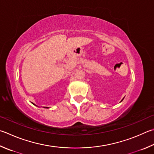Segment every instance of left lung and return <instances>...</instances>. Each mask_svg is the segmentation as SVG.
I'll use <instances>...</instances> for the list:
<instances>
[{"instance_id": "1", "label": "left lung", "mask_w": 154, "mask_h": 154, "mask_svg": "<svg viewBox=\"0 0 154 154\" xmlns=\"http://www.w3.org/2000/svg\"><path fill=\"white\" fill-rule=\"evenodd\" d=\"M123 99H124V98H123ZM123 99H122V100H121V102H122V100H123Z\"/></svg>"}]
</instances>
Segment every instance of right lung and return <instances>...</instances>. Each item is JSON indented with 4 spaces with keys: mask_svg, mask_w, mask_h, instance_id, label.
<instances>
[{
    "mask_svg": "<svg viewBox=\"0 0 154 154\" xmlns=\"http://www.w3.org/2000/svg\"><path fill=\"white\" fill-rule=\"evenodd\" d=\"M32 104H33V105H35V106H36L35 104H33V103H32ZM43 108H49L48 107H43Z\"/></svg>",
    "mask_w": 154,
    "mask_h": 154,
    "instance_id": "1",
    "label": "right lung"
}]
</instances>
